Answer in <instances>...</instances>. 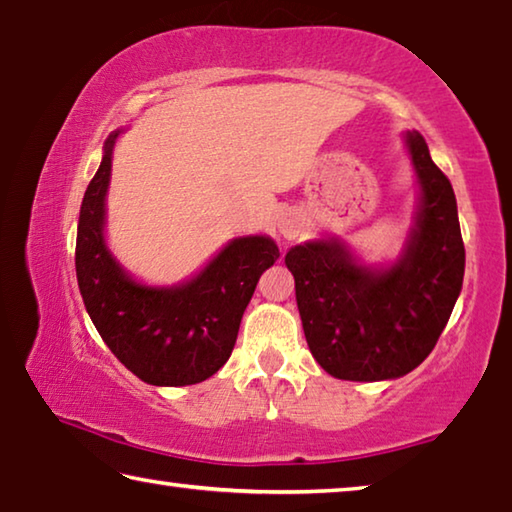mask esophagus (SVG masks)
Returning a JSON list of instances; mask_svg holds the SVG:
<instances>
[{
  "label": "esophagus",
  "instance_id": "esophagus-1",
  "mask_svg": "<svg viewBox=\"0 0 512 512\" xmlns=\"http://www.w3.org/2000/svg\"><path fill=\"white\" fill-rule=\"evenodd\" d=\"M298 223L296 221H284L282 223V235L287 239H296L298 237Z\"/></svg>",
  "mask_w": 512,
  "mask_h": 512
}]
</instances>
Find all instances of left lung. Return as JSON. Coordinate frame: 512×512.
Masks as SVG:
<instances>
[{
	"label": "left lung",
	"mask_w": 512,
	"mask_h": 512,
	"mask_svg": "<svg viewBox=\"0 0 512 512\" xmlns=\"http://www.w3.org/2000/svg\"><path fill=\"white\" fill-rule=\"evenodd\" d=\"M422 198L415 228L391 268L361 266L341 241H309L284 262L296 277L302 329L336 379L402 377L429 357L463 287L465 246L452 183L420 133H406Z\"/></svg>",
	"instance_id": "obj_1"
}]
</instances>
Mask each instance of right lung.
I'll return each mask as SVG.
<instances>
[{
  "label": "right lung",
  "mask_w": 512,
  "mask_h": 512,
  "mask_svg": "<svg viewBox=\"0 0 512 512\" xmlns=\"http://www.w3.org/2000/svg\"><path fill=\"white\" fill-rule=\"evenodd\" d=\"M117 135L106 140L81 205L76 280L85 309L112 354L146 384H198L230 359L259 275L273 266L280 250L268 237H239L180 287L137 284L103 241Z\"/></svg>",
  "instance_id": "obj_1"
}]
</instances>
